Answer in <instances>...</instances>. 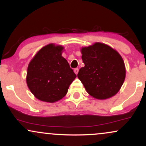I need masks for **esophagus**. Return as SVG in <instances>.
Returning <instances> with one entry per match:
<instances>
[{
    "label": "esophagus",
    "instance_id": "obj_1",
    "mask_svg": "<svg viewBox=\"0 0 146 146\" xmlns=\"http://www.w3.org/2000/svg\"><path fill=\"white\" fill-rule=\"evenodd\" d=\"M78 71H79V69H78V68H75V69H74V73H75V74H78Z\"/></svg>",
    "mask_w": 146,
    "mask_h": 146
}]
</instances>
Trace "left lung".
I'll use <instances>...</instances> for the list:
<instances>
[{
  "mask_svg": "<svg viewBox=\"0 0 146 146\" xmlns=\"http://www.w3.org/2000/svg\"><path fill=\"white\" fill-rule=\"evenodd\" d=\"M81 53L84 66L80 69L78 78L87 93L98 100H106L116 95L126 73L119 53L101 42L82 47Z\"/></svg>",
  "mask_w": 146,
  "mask_h": 146,
  "instance_id": "1",
  "label": "left lung"
}]
</instances>
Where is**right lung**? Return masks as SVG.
Returning <instances> with one entry per match:
<instances>
[{
	"label": "right lung",
	"mask_w": 146,
	"mask_h": 146,
	"mask_svg": "<svg viewBox=\"0 0 146 146\" xmlns=\"http://www.w3.org/2000/svg\"><path fill=\"white\" fill-rule=\"evenodd\" d=\"M63 50L61 45H46L37 52L28 65L27 84L40 101H59L66 95L76 78L67 60L62 56Z\"/></svg>",
	"instance_id": "right-lung-1"
}]
</instances>
